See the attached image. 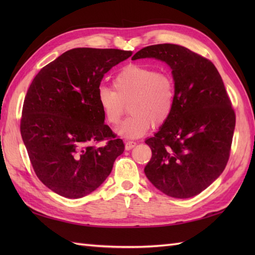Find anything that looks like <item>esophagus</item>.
<instances>
[{
    "label": "esophagus",
    "mask_w": 255,
    "mask_h": 255,
    "mask_svg": "<svg viewBox=\"0 0 255 255\" xmlns=\"http://www.w3.org/2000/svg\"><path fill=\"white\" fill-rule=\"evenodd\" d=\"M137 142L136 141H131V140H128V141L125 142V148L126 150H131L133 147H136Z\"/></svg>",
    "instance_id": "34e87169"
}]
</instances>
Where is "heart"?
Wrapping results in <instances>:
<instances>
[{
	"label": "heart",
	"instance_id": "1",
	"mask_svg": "<svg viewBox=\"0 0 255 255\" xmlns=\"http://www.w3.org/2000/svg\"><path fill=\"white\" fill-rule=\"evenodd\" d=\"M96 97L110 125L121 122L128 105L131 115L117 132L126 138H138L151 126L160 127L170 118L175 105V82L167 72L129 64L115 75L113 90L101 86Z\"/></svg>",
	"mask_w": 255,
	"mask_h": 255
}]
</instances>
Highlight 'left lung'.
Returning <instances> with one entry per match:
<instances>
[{"label":"left lung","instance_id":"left-lung-1","mask_svg":"<svg viewBox=\"0 0 255 255\" xmlns=\"http://www.w3.org/2000/svg\"><path fill=\"white\" fill-rule=\"evenodd\" d=\"M141 58L166 62L175 82L172 115L145 140L152 158L144 173L167 196L193 197L225 170L236 126L235 111L218 70L208 59L172 44L144 47L131 59Z\"/></svg>","mask_w":255,"mask_h":255}]
</instances>
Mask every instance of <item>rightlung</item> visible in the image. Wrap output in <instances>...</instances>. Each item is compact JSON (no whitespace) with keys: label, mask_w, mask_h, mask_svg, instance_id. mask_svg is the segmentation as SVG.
<instances>
[{"label":"right lung","mask_w":255,"mask_h":255,"mask_svg":"<svg viewBox=\"0 0 255 255\" xmlns=\"http://www.w3.org/2000/svg\"><path fill=\"white\" fill-rule=\"evenodd\" d=\"M131 51L74 48L42 68L24 100L20 134L37 177L60 196L81 198L111 174L125 150L104 124L97 90Z\"/></svg>","instance_id":"1"}]
</instances>
